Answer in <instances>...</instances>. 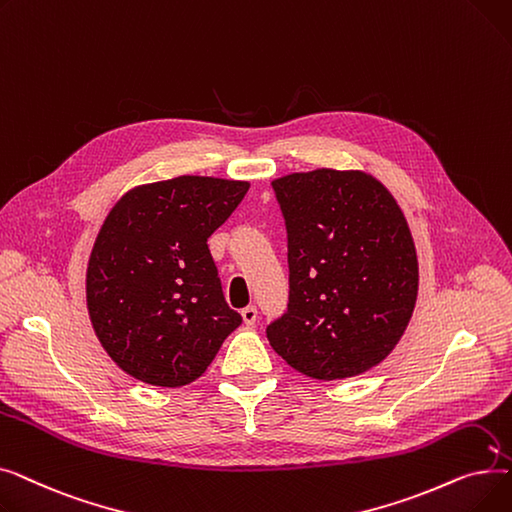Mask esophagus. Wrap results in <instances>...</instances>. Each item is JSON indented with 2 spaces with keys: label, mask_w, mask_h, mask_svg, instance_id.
I'll use <instances>...</instances> for the list:
<instances>
[{
  "label": "esophagus",
  "mask_w": 512,
  "mask_h": 512,
  "mask_svg": "<svg viewBox=\"0 0 512 512\" xmlns=\"http://www.w3.org/2000/svg\"><path fill=\"white\" fill-rule=\"evenodd\" d=\"M240 315H242V321H245L247 326H253L255 321H257V307L249 305V307H245V309L240 311Z\"/></svg>",
  "instance_id": "esophagus-1"
}]
</instances>
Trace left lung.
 <instances>
[{
    "label": "left lung",
    "mask_w": 512,
    "mask_h": 512,
    "mask_svg": "<svg viewBox=\"0 0 512 512\" xmlns=\"http://www.w3.org/2000/svg\"><path fill=\"white\" fill-rule=\"evenodd\" d=\"M288 232V311L267 326L274 351L315 380L353 378L405 334L419 290L415 242L388 188L361 170L272 182Z\"/></svg>",
    "instance_id": "1"
}]
</instances>
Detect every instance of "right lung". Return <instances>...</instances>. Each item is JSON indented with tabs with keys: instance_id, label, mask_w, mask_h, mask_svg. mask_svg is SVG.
I'll return each mask as SVG.
<instances>
[{
	"instance_id": "right-lung-1",
	"label": "right lung",
	"mask_w": 512,
	"mask_h": 512,
	"mask_svg": "<svg viewBox=\"0 0 512 512\" xmlns=\"http://www.w3.org/2000/svg\"><path fill=\"white\" fill-rule=\"evenodd\" d=\"M249 186L178 176L134 186L107 213L89 257L87 309L105 353L132 378L191 384L240 326L207 238Z\"/></svg>"
}]
</instances>
